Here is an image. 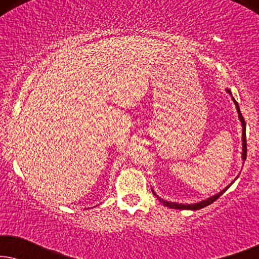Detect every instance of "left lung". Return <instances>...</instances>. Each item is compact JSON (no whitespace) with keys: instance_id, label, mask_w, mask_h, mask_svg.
Instances as JSON below:
<instances>
[{"instance_id":"obj_1","label":"left lung","mask_w":259,"mask_h":259,"mask_svg":"<svg viewBox=\"0 0 259 259\" xmlns=\"http://www.w3.org/2000/svg\"><path fill=\"white\" fill-rule=\"evenodd\" d=\"M228 92L230 93V91H228ZM233 101H235L236 108H237V111H238V116H239L240 121H242V126H243V159H244V160H245V159H246V150H247V148H246V132H245L246 123H245V120H244V118H243L242 113H240L238 102H237L235 99H233ZM229 187H230V185L226 186L225 189L222 191V192H219L218 194H215V196H212L211 198H207L206 200H203V201H200V203H197V204H186V205L185 204L169 203V201H165L164 199H161V198H159L154 192H153V194H155V196H157V198L159 199V201H160V203H162V204L165 205V206H167L169 208H178V210H199V208H203L205 206H207V205H210V204L213 203V201L217 200L218 198L221 197L222 194L224 193L225 191L229 189Z\"/></svg>"}]
</instances>
